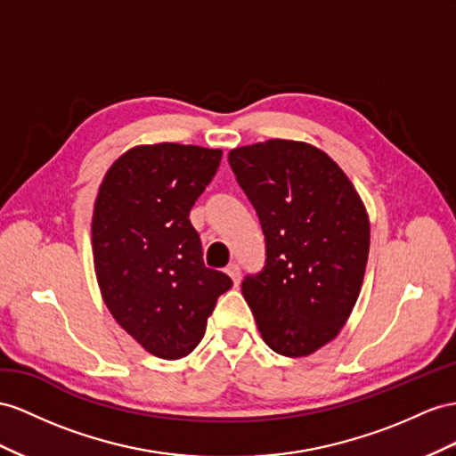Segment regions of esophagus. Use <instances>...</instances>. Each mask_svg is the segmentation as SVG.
<instances>
[{
	"label": "esophagus",
	"instance_id": "esophagus-1",
	"mask_svg": "<svg viewBox=\"0 0 456 456\" xmlns=\"http://www.w3.org/2000/svg\"><path fill=\"white\" fill-rule=\"evenodd\" d=\"M225 272L232 279V283H235V287H239V283H240V267L237 264H231V265H227Z\"/></svg>",
	"mask_w": 456,
	"mask_h": 456
}]
</instances>
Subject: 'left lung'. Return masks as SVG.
<instances>
[{"label":"left lung","instance_id":"obj_1","mask_svg":"<svg viewBox=\"0 0 456 456\" xmlns=\"http://www.w3.org/2000/svg\"><path fill=\"white\" fill-rule=\"evenodd\" d=\"M260 217L265 267L242 297L262 339L302 358L333 341L353 312L370 252V219L354 184L323 150L273 138L229 151Z\"/></svg>","mask_w":456,"mask_h":456}]
</instances>
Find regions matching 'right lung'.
I'll return each mask as SVG.
<instances>
[{"label": "right lung", "instance_id": "1", "mask_svg": "<svg viewBox=\"0 0 456 456\" xmlns=\"http://www.w3.org/2000/svg\"><path fill=\"white\" fill-rule=\"evenodd\" d=\"M221 150L146 144L126 150L103 177L92 214V254L103 302L133 339L163 360L202 341L232 281L209 270L189 214Z\"/></svg>", "mask_w": 456, "mask_h": 456}]
</instances>
